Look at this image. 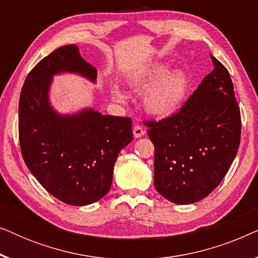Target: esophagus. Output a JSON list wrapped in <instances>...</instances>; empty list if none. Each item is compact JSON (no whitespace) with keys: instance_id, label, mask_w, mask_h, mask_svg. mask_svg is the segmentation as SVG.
<instances>
[{"instance_id":"1","label":"esophagus","mask_w":258,"mask_h":258,"mask_svg":"<svg viewBox=\"0 0 258 258\" xmlns=\"http://www.w3.org/2000/svg\"><path fill=\"white\" fill-rule=\"evenodd\" d=\"M133 133L135 139H140V137H142L144 134H146V130H144L141 125H135L133 128Z\"/></svg>"}]
</instances>
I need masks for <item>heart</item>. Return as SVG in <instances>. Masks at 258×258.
Here are the masks:
<instances>
[{
	"label": "heart",
	"instance_id": "obj_1",
	"mask_svg": "<svg viewBox=\"0 0 258 258\" xmlns=\"http://www.w3.org/2000/svg\"><path fill=\"white\" fill-rule=\"evenodd\" d=\"M126 82L134 90L143 93V107L150 115L157 117L169 116L181 107L188 93L189 81L179 69L168 70L163 63H155L142 68L126 77ZM115 100L124 101L125 96L118 87L111 88Z\"/></svg>",
	"mask_w": 258,
	"mask_h": 258
}]
</instances>
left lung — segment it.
<instances>
[{
	"label": "left lung",
	"mask_w": 258,
	"mask_h": 258,
	"mask_svg": "<svg viewBox=\"0 0 258 258\" xmlns=\"http://www.w3.org/2000/svg\"><path fill=\"white\" fill-rule=\"evenodd\" d=\"M214 70L178 112L147 122L155 147L154 184L176 204L207 197L227 174L241 141V112L227 68L210 55Z\"/></svg>",
	"instance_id": "8db88e82"
}]
</instances>
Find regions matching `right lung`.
<instances>
[{"instance_id":"add662e5","label":"right lung","mask_w":258,"mask_h":258,"mask_svg":"<svg viewBox=\"0 0 258 258\" xmlns=\"http://www.w3.org/2000/svg\"><path fill=\"white\" fill-rule=\"evenodd\" d=\"M77 74L96 82L97 70L75 44L57 48L28 74L19 103L23 160L41 185L70 206H88L107 195L117 156L133 141L130 117L94 109L58 114L49 101L52 77Z\"/></svg>"}]
</instances>
